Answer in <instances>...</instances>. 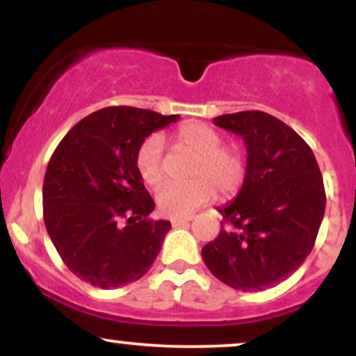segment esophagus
I'll use <instances>...</instances> for the list:
<instances>
[{
    "instance_id": "esophagus-1",
    "label": "esophagus",
    "mask_w": 356,
    "mask_h": 356,
    "mask_svg": "<svg viewBox=\"0 0 356 356\" xmlns=\"http://www.w3.org/2000/svg\"><path fill=\"white\" fill-rule=\"evenodd\" d=\"M192 220V216H186V218H174L170 219V222H172L174 227H179V226H184V224L191 222Z\"/></svg>"
}]
</instances>
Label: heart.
<instances>
[{"mask_svg": "<svg viewBox=\"0 0 356 356\" xmlns=\"http://www.w3.org/2000/svg\"><path fill=\"white\" fill-rule=\"evenodd\" d=\"M179 147L195 154L187 182H169L159 191L157 207L167 218H186L214 197L216 186L222 197H231L246 179V159L236 147L222 145L224 138L216 129L191 122L175 132ZM136 169L142 182L159 187L165 177L162 162V138L149 136L136 154Z\"/></svg>", "mask_w": 356, "mask_h": 356, "instance_id": "b5f03b06", "label": "heart"}]
</instances>
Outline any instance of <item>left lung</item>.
Segmentation results:
<instances>
[{
  "mask_svg": "<svg viewBox=\"0 0 356 356\" xmlns=\"http://www.w3.org/2000/svg\"><path fill=\"white\" fill-rule=\"evenodd\" d=\"M214 124L246 142V179L219 209L222 229L202 248V259L231 288L263 291L312 252L326 206L320 167L303 138L266 112L226 113Z\"/></svg>",
  "mask_w": 356,
  "mask_h": 356,
  "instance_id": "left-lung-1",
  "label": "left lung"
}]
</instances>
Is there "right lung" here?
I'll list each match as a JSON object with an SVG mask.
<instances>
[{
    "mask_svg": "<svg viewBox=\"0 0 356 356\" xmlns=\"http://www.w3.org/2000/svg\"><path fill=\"white\" fill-rule=\"evenodd\" d=\"M136 107H107L73 125L48 162L43 219L68 269L97 288L140 280L161 251L169 220L149 218L155 202L136 169L138 145L177 122Z\"/></svg>",
    "mask_w": 356,
    "mask_h": 356,
    "instance_id": "add662e5",
    "label": "right lung"
}]
</instances>
